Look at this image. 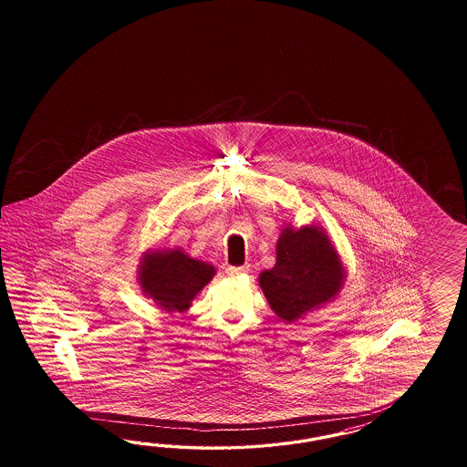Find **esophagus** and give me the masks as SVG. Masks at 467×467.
<instances>
[{
    "label": "esophagus",
    "instance_id": "1",
    "mask_svg": "<svg viewBox=\"0 0 467 467\" xmlns=\"http://www.w3.org/2000/svg\"><path fill=\"white\" fill-rule=\"evenodd\" d=\"M250 267L248 265H241V267H227L226 274L227 275H231V277H236V275H241V274H244V272H248Z\"/></svg>",
    "mask_w": 467,
    "mask_h": 467
}]
</instances>
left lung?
<instances>
[{
    "mask_svg": "<svg viewBox=\"0 0 467 467\" xmlns=\"http://www.w3.org/2000/svg\"><path fill=\"white\" fill-rule=\"evenodd\" d=\"M258 279L270 308L285 322H295L339 293L344 269L318 227H285L277 241L274 269L264 270Z\"/></svg>",
    "mask_w": 467,
    "mask_h": 467,
    "instance_id": "left-lung-1",
    "label": "left lung"
}]
</instances>
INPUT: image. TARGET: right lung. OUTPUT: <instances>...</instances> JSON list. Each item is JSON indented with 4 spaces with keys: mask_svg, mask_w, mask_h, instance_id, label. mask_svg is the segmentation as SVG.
I'll return each mask as SVG.
<instances>
[{
    "mask_svg": "<svg viewBox=\"0 0 467 467\" xmlns=\"http://www.w3.org/2000/svg\"><path fill=\"white\" fill-rule=\"evenodd\" d=\"M213 274V265L193 260L182 250L150 254L141 262V289L164 310L184 311Z\"/></svg>",
    "mask_w": 467,
    "mask_h": 467,
    "instance_id": "right-lung-1",
    "label": "right lung"
}]
</instances>
